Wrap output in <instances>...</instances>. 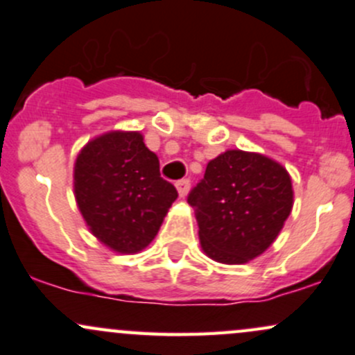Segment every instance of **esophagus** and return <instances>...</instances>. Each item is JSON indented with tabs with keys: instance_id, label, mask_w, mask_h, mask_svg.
Masks as SVG:
<instances>
[{
	"instance_id": "1",
	"label": "esophagus",
	"mask_w": 355,
	"mask_h": 355,
	"mask_svg": "<svg viewBox=\"0 0 355 355\" xmlns=\"http://www.w3.org/2000/svg\"><path fill=\"white\" fill-rule=\"evenodd\" d=\"M176 189L179 193V196L184 198L186 194L189 193V179H181V181L176 182Z\"/></svg>"
}]
</instances>
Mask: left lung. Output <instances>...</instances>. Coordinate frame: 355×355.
I'll return each instance as SVG.
<instances>
[{
  "label": "left lung",
  "instance_id": "obj_1",
  "mask_svg": "<svg viewBox=\"0 0 355 355\" xmlns=\"http://www.w3.org/2000/svg\"><path fill=\"white\" fill-rule=\"evenodd\" d=\"M188 202L196 211L202 252L220 263L243 265L284 228L293 206L292 179L263 154L226 150L208 162Z\"/></svg>",
  "mask_w": 355,
  "mask_h": 355
}]
</instances>
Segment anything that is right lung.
Wrapping results in <instances>:
<instances>
[{"mask_svg": "<svg viewBox=\"0 0 355 355\" xmlns=\"http://www.w3.org/2000/svg\"><path fill=\"white\" fill-rule=\"evenodd\" d=\"M73 191L92 234L117 253L144 250L178 198L142 134L124 130L98 135L83 147L75 161Z\"/></svg>", "mask_w": 355, "mask_h": 355, "instance_id": "obj_1", "label": "right lung"}]
</instances>
